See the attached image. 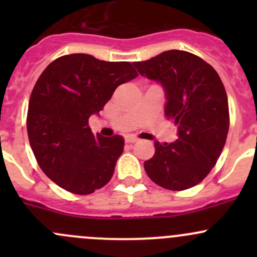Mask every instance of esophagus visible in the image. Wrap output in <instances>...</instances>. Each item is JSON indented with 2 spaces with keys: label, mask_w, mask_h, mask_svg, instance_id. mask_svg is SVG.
Here are the masks:
<instances>
[{
  "label": "esophagus",
  "mask_w": 257,
  "mask_h": 257,
  "mask_svg": "<svg viewBox=\"0 0 257 257\" xmlns=\"http://www.w3.org/2000/svg\"><path fill=\"white\" fill-rule=\"evenodd\" d=\"M124 141H125L126 143H136V142H138V138L134 136H125Z\"/></svg>",
  "instance_id": "34e87169"
}]
</instances>
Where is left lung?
Here are the masks:
<instances>
[{"mask_svg":"<svg viewBox=\"0 0 257 257\" xmlns=\"http://www.w3.org/2000/svg\"><path fill=\"white\" fill-rule=\"evenodd\" d=\"M139 74L164 89V114L178 125L173 143L154 142L155 153L144 163L148 177L169 190L200 183L214 168L229 132V104L214 68L185 51H165L136 62Z\"/></svg>","mask_w":257,"mask_h":257,"instance_id":"left-lung-1","label":"left lung"}]
</instances>
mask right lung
Returning <instances> with one entry per match:
<instances>
[{"label":"right lung","mask_w":257,"mask_h":257,"mask_svg":"<svg viewBox=\"0 0 257 257\" xmlns=\"http://www.w3.org/2000/svg\"><path fill=\"white\" fill-rule=\"evenodd\" d=\"M136 77L129 62L84 53L59 57L42 72L28 103L27 133L38 165L57 185L87 195L110 180L124 141L94 137L88 119Z\"/></svg>","instance_id":"right-lung-1"}]
</instances>
